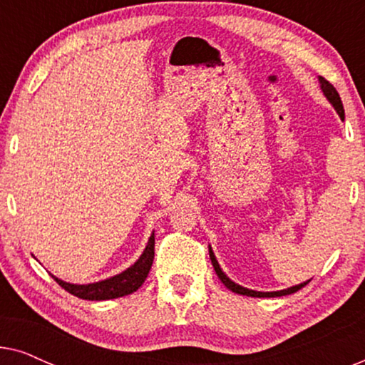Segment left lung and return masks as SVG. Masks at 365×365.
I'll return each instance as SVG.
<instances>
[{"label": "left lung", "instance_id": "obj_1", "mask_svg": "<svg viewBox=\"0 0 365 365\" xmlns=\"http://www.w3.org/2000/svg\"><path fill=\"white\" fill-rule=\"evenodd\" d=\"M319 83H321V89H322L324 96H326V98L329 99V103L332 104L334 109H336L339 116H341V119H344V106H342L341 96H339L337 89L334 88L332 84L329 83L327 79H324L322 76H319ZM209 257H211V262H212L214 271H216L217 277L221 279V282L224 284V286H226V287L229 289V291H232V292H236V294H241V296H249V297H281V296H289V294L297 292L299 289H302L304 286H306V284H309V281H311V279H309V281H306V282H301V284H297V286L282 289V291H274V292H259V291H252V289L242 287V286H239V284L232 282L231 279H229V277L226 276V274L222 272V269L219 267V262L216 261V256H214L211 246H209Z\"/></svg>", "mask_w": 365, "mask_h": 365}]
</instances>
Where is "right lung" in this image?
<instances>
[{
	"mask_svg": "<svg viewBox=\"0 0 365 365\" xmlns=\"http://www.w3.org/2000/svg\"><path fill=\"white\" fill-rule=\"evenodd\" d=\"M154 259V232L149 237L148 246L141 254V257L133 264L131 267H128L126 271H123L118 276H113L104 281L93 282V284H69L64 282L56 276L51 277L61 286L64 291H68L73 296L79 299H86V301H108V299H116L128 296V294L136 292L139 287L143 286V282L146 281L149 271H151Z\"/></svg>",
	"mask_w": 365,
	"mask_h": 365,
	"instance_id": "add662e5",
	"label": "right lung"
}]
</instances>
